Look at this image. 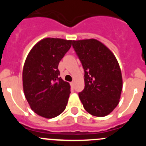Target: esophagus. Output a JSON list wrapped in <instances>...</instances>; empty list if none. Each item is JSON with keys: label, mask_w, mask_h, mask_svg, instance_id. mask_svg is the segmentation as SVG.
I'll use <instances>...</instances> for the list:
<instances>
[{"label": "esophagus", "mask_w": 146, "mask_h": 146, "mask_svg": "<svg viewBox=\"0 0 146 146\" xmlns=\"http://www.w3.org/2000/svg\"><path fill=\"white\" fill-rule=\"evenodd\" d=\"M70 85H71V86H72V88H74V82H70Z\"/></svg>", "instance_id": "1"}]
</instances>
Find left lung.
I'll return each instance as SVG.
<instances>
[{"label": "left lung", "mask_w": 146, "mask_h": 146, "mask_svg": "<svg viewBox=\"0 0 146 146\" xmlns=\"http://www.w3.org/2000/svg\"><path fill=\"white\" fill-rule=\"evenodd\" d=\"M72 46L84 69L85 88L79 98L92 115L104 117L119 103L123 87L116 58L108 47L94 38L73 41Z\"/></svg>", "instance_id": "left-lung-1"}]
</instances>
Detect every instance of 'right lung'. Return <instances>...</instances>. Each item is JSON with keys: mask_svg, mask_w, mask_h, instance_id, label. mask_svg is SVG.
Instances as JSON below:
<instances>
[{"mask_svg": "<svg viewBox=\"0 0 146 146\" xmlns=\"http://www.w3.org/2000/svg\"><path fill=\"white\" fill-rule=\"evenodd\" d=\"M72 42L63 38H43L27 56L23 70V91L31 110L40 116L55 118L66 107L70 85L59 77L58 67Z\"/></svg>", "mask_w": 146, "mask_h": 146, "instance_id": "add662e5", "label": "right lung"}]
</instances>
